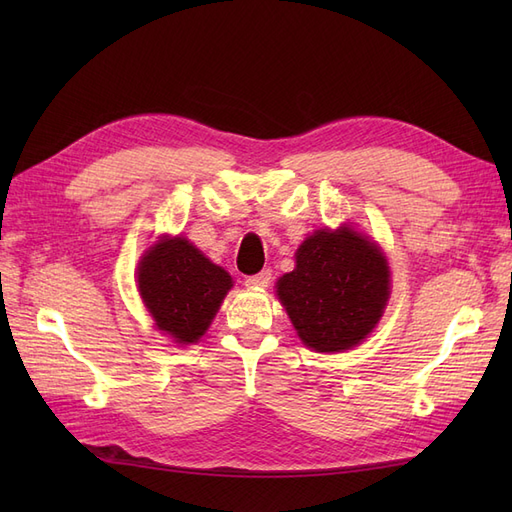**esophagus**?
I'll list each match as a JSON object with an SVG mask.
<instances>
[{
    "instance_id": "esophagus-1",
    "label": "esophagus",
    "mask_w": 512,
    "mask_h": 512,
    "mask_svg": "<svg viewBox=\"0 0 512 512\" xmlns=\"http://www.w3.org/2000/svg\"><path fill=\"white\" fill-rule=\"evenodd\" d=\"M269 282H271V271H269V269L260 271V273H256V275L245 277V286H247V288H267Z\"/></svg>"
}]
</instances>
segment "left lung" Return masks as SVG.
I'll return each instance as SVG.
<instances>
[{
  "instance_id": "1",
  "label": "left lung",
  "mask_w": 512,
  "mask_h": 512,
  "mask_svg": "<svg viewBox=\"0 0 512 512\" xmlns=\"http://www.w3.org/2000/svg\"><path fill=\"white\" fill-rule=\"evenodd\" d=\"M297 267L277 280L294 331L316 352H344L376 329L391 297L386 256L350 224L322 228L297 250Z\"/></svg>"
}]
</instances>
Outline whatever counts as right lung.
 Here are the masks:
<instances>
[{
    "label": "right lung",
    "instance_id": "right-lung-1",
    "mask_svg": "<svg viewBox=\"0 0 512 512\" xmlns=\"http://www.w3.org/2000/svg\"><path fill=\"white\" fill-rule=\"evenodd\" d=\"M136 282L158 331L196 344L232 288V277L185 237H160L138 262Z\"/></svg>",
    "mask_w": 512,
    "mask_h": 512
}]
</instances>
